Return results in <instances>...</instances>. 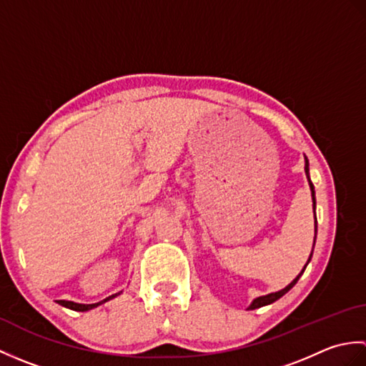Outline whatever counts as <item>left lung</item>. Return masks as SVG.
<instances>
[{"mask_svg": "<svg viewBox=\"0 0 366 366\" xmlns=\"http://www.w3.org/2000/svg\"><path fill=\"white\" fill-rule=\"evenodd\" d=\"M305 174H307V179H308V185H310V190H312V198H313V209H316V198H315V185H313V182H312V179H310V168H308V159L305 157ZM315 219H316V214H315ZM316 231H317V227H316V222H315V240H316ZM313 248H315V242H313ZM312 256H313V250H312V253H310V258H308V261H307V264L305 266H303V269H302V272L300 274L295 277L292 282L287 285L286 287H283V290H280V291H277V292H270V294H267V295H259V297H256V299H253V302L250 303V305H248V308L247 310H254V308H261V307H266V305H270V303H274L275 300H278L280 297H283V295L291 290V287L297 283V280L302 277V274L303 272H305V269H307V266H308V262H310V259H312Z\"/></svg>", "mask_w": 366, "mask_h": 366, "instance_id": "1", "label": "left lung"}]
</instances>
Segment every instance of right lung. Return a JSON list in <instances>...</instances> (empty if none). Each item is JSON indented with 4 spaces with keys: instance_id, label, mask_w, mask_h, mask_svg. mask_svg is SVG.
I'll use <instances>...</instances> for the list:
<instances>
[{
    "instance_id": "1",
    "label": "right lung",
    "mask_w": 366,
    "mask_h": 366,
    "mask_svg": "<svg viewBox=\"0 0 366 366\" xmlns=\"http://www.w3.org/2000/svg\"><path fill=\"white\" fill-rule=\"evenodd\" d=\"M121 292H122V291H121ZM121 292H116V294L110 295V297H107V299L100 300V302H97V303H76V302H72V300H56V302L59 303V305H63V307H66V308H69V310H74V312H89V310L96 308V307H99V305H102V303L114 299L116 295H119Z\"/></svg>"
}]
</instances>
